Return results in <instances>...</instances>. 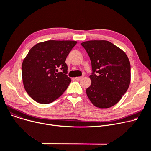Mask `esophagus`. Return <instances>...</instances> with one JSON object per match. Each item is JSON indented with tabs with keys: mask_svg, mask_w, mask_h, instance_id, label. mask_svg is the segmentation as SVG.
<instances>
[{
	"mask_svg": "<svg viewBox=\"0 0 151 151\" xmlns=\"http://www.w3.org/2000/svg\"><path fill=\"white\" fill-rule=\"evenodd\" d=\"M84 78V76H80V77H76L75 78V80H77V81H80L81 80V79H83Z\"/></svg>",
	"mask_w": 151,
	"mask_h": 151,
	"instance_id": "obj_1",
	"label": "esophagus"
}]
</instances>
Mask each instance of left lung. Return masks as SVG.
Segmentation results:
<instances>
[{"label":"left lung","mask_w":151,"mask_h":151,"mask_svg":"<svg viewBox=\"0 0 151 151\" xmlns=\"http://www.w3.org/2000/svg\"><path fill=\"white\" fill-rule=\"evenodd\" d=\"M90 58L91 84L86 93L97 108H110L119 101L130 83V63L126 54L106 40L81 43Z\"/></svg>","instance_id":"left-lung-1"}]
</instances>
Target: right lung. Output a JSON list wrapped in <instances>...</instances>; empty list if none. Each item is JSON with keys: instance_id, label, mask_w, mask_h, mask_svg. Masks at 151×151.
I'll use <instances>...</instances> for the list:
<instances>
[{"instance_id": "1", "label": "right lung", "mask_w": 151, "mask_h": 151, "mask_svg": "<svg viewBox=\"0 0 151 151\" xmlns=\"http://www.w3.org/2000/svg\"><path fill=\"white\" fill-rule=\"evenodd\" d=\"M77 43L70 40H48L38 43L29 51L22 64V77L29 96L41 104L58 99L71 83L65 63ZM63 70L58 72L57 68Z\"/></svg>"}]
</instances>
